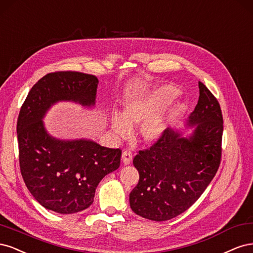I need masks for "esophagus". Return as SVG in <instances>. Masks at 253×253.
I'll list each match as a JSON object with an SVG mask.
<instances>
[{
  "label": "esophagus",
  "instance_id": "34e87169",
  "mask_svg": "<svg viewBox=\"0 0 253 253\" xmlns=\"http://www.w3.org/2000/svg\"><path fill=\"white\" fill-rule=\"evenodd\" d=\"M132 161V153L130 151H124L122 154V162L124 165H129Z\"/></svg>",
  "mask_w": 253,
  "mask_h": 253
}]
</instances>
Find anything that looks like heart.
Listing matches in <instances>:
<instances>
[{
	"label": "heart",
	"instance_id": "heart-1",
	"mask_svg": "<svg viewBox=\"0 0 253 253\" xmlns=\"http://www.w3.org/2000/svg\"><path fill=\"white\" fill-rule=\"evenodd\" d=\"M177 89L172 85H163L141 99L130 102L124 109L123 117L113 113L110 120L112 131L119 137L126 138L131 133L130 126L143 125L141 133L145 141L153 142L164 132L171 117L167 109H162L177 94Z\"/></svg>",
	"mask_w": 253,
	"mask_h": 253
}]
</instances>
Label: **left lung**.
Listing matches in <instances>:
<instances>
[{"instance_id":"1","label":"left lung","mask_w":253,"mask_h":253,"mask_svg":"<svg viewBox=\"0 0 253 253\" xmlns=\"http://www.w3.org/2000/svg\"><path fill=\"white\" fill-rule=\"evenodd\" d=\"M200 96L187 125L189 136L167 128L150 148L140 150L133 165L140 180L129 194L137 215L163 222L183 213L212 181L222 157L223 116L214 95L199 82Z\"/></svg>"}]
</instances>
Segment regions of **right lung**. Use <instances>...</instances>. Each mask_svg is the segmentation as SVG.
<instances>
[{
  "label": "right lung",
  "mask_w": 253,
  "mask_h": 253,
  "mask_svg": "<svg viewBox=\"0 0 253 253\" xmlns=\"http://www.w3.org/2000/svg\"><path fill=\"white\" fill-rule=\"evenodd\" d=\"M99 80L77 71L48 73L34 85L18 118L20 169L28 190L46 209L77 213L93 203L102 178L120 167L121 149L81 140H59L47 132L43 118L51 106L71 101L95 104Z\"/></svg>",
  "instance_id": "add662e5"
}]
</instances>
